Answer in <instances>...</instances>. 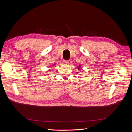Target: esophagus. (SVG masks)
Masks as SVG:
<instances>
[{
	"instance_id": "esophagus-1",
	"label": "esophagus",
	"mask_w": 132,
	"mask_h": 132,
	"mask_svg": "<svg viewBox=\"0 0 132 132\" xmlns=\"http://www.w3.org/2000/svg\"><path fill=\"white\" fill-rule=\"evenodd\" d=\"M64 63H65V64H67V63H69V60H64Z\"/></svg>"
}]
</instances>
